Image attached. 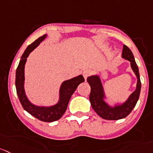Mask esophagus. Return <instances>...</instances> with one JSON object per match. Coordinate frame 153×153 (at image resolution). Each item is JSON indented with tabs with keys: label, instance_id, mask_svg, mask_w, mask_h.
I'll return each instance as SVG.
<instances>
[{
	"label": "esophagus",
	"instance_id": "esophagus-1",
	"mask_svg": "<svg viewBox=\"0 0 153 153\" xmlns=\"http://www.w3.org/2000/svg\"><path fill=\"white\" fill-rule=\"evenodd\" d=\"M91 74V72H90L89 70H84L83 71H82V75H83L84 78H85V79L86 80L87 77H88V76H89V74Z\"/></svg>",
	"mask_w": 153,
	"mask_h": 153
}]
</instances>
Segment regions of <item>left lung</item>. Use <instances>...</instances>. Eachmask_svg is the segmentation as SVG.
<instances>
[{"label":"left lung","instance_id":"8db88e82","mask_svg":"<svg viewBox=\"0 0 153 153\" xmlns=\"http://www.w3.org/2000/svg\"><path fill=\"white\" fill-rule=\"evenodd\" d=\"M122 57L130 62L131 69L133 70L137 79L136 89L131 94L128 98L124 103L121 104H116L113 107L109 105L104 101L105 93L99 76L92 75L87 78V82L91 87L89 101L91 107L98 116L107 120H118V119H124L128 116L132 110L134 108L139 99L140 93L141 82L138 67L135 62L133 53L126 45H123Z\"/></svg>","mask_w":153,"mask_h":153}]
</instances>
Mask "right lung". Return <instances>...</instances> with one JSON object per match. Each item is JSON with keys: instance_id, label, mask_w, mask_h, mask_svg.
I'll list each match as a JSON object with an SVG mask.
<instances>
[{"instance_id": "right-lung-1", "label": "right lung", "mask_w": 153, "mask_h": 153, "mask_svg": "<svg viewBox=\"0 0 153 153\" xmlns=\"http://www.w3.org/2000/svg\"><path fill=\"white\" fill-rule=\"evenodd\" d=\"M46 37V34L39 37L34 43L29 45L22 56L21 60L18 65L16 72V88L18 94L19 99L22 106L25 110L30 113L31 116H34L39 120L46 123L59 120L64 113H65L68 107L71 96L76 89L78 85L85 81L82 75H79L76 77L72 78L68 80L64 81L62 83L59 90V102L50 107H40L33 104L27 99L25 94L24 88L25 83V65L27 58L29 54L34 50L43 40Z\"/></svg>"}]
</instances>
